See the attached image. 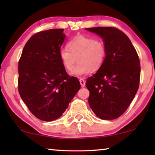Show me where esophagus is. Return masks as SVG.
Wrapping results in <instances>:
<instances>
[{
    "label": "esophagus",
    "mask_w": 155,
    "mask_h": 155,
    "mask_svg": "<svg viewBox=\"0 0 155 155\" xmlns=\"http://www.w3.org/2000/svg\"><path fill=\"white\" fill-rule=\"evenodd\" d=\"M79 81H80V83H81V87H85V81H84L83 78H81V79L79 80Z\"/></svg>",
    "instance_id": "1"
}]
</instances>
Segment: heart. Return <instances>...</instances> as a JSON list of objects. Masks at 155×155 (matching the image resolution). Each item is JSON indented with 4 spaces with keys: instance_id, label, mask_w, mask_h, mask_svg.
<instances>
[{
    "instance_id": "heart-1",
    "label": "heart",
    "mask_w": 155,
    "mask_h": 155,
    "mask_svg": "<svg viewBox=\"0 0 155 155\" xmlns=\"http://www.w3.org/2000/svg\"><path fill=\"white\" fill-rule=\"evenodd\" d=\"M67 46L68 49L61 48L59 55L63 66L68 71L71 70L78 59V65L70 72L73 77L81 78L103 66L107 52L102 40L78 35L70 40Z\"/></svg>"
}]
</instances>
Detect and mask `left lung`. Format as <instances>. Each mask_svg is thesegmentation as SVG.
I'll return each instance as SVG.
<instances>
[{
	"mask_svg": "<svg viewBox=\"0 0 155 155\" xmlns=\"http://www.w3.org/2000/svg\"><path fill=\"white\" fill-rule=\"evenodd\" d=\"M103 39L106 57L100 69L88 78V103L97 117L114 120L128 109L138 90L140 62L127 35L114 27L86 28Z\"/></svg>",
	"mask_w": 155,
	"mask_h": 155,
	"instance_id": "left-lung-1",
	"label": "left lung"
}]
</instances>
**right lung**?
Returning <instances> with one entry per match:
<instances>
[{
  "mask_svg": "<svg viewBox=\"0 0 155 155\" xmlns=\"http://www.w3.org/2000/svg\"><path fill=\"white\" fill-rule=\"evenodd\" d=\"M64 29L35 34L25 44L18 63V91L30 111L49 122L59 118L80 90L78 78L67 74L59 58Z\"/></svg>",
  "mask_w": 155,
  "mask_h": 155,
  "instance_id": "1",
  "label": "right lung"
}]
</instances>
